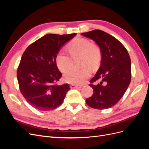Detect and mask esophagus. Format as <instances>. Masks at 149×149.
Segmentation results:
<instances>
[{"label": "esophagus", "mask_w": 149, "mask_h": 149, "mask_svg": "<svg viewBox=\"0 0 149 149\" xmlns=\"http://www.w3.org/2000/svg\"><path fill=\"white\" fill-rule=\"evenodd\" d=\"M81 86H78V85H75V84H70V88L71 89L73 88H81Z\"/></svg>", "instance_id": "esophagus-1"}]
</instances>
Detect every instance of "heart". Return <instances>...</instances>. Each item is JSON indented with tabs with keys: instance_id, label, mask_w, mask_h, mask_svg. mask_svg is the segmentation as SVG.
Wrapping results in <instances>:
<instances>
[{
	"instance_id": "b5f03b06",
	"label": "heart",
	"mask_w": 149,
	"mask_h": 149,
	"mask_svg": "<svg viewBox=\"0 0 149 149\" xmlns=\"http://www.w3.org/2000/svg\"><path fill=\"white\" fill-rule=\"evenodd\" d=\"M69 52L72 57H82L81 65L94 69L101 59V52L97 47L92 45L88 40L76 38L69 45ZM56 63L60 71L65 73L71 66V58L65 51L61 50L56 56ZM91 75V71L85 67L80 70H71L63 76L65 82L72 84H82Z\"/></svg>"
}]
</instances>
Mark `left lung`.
Returning a JSON list of instances; mask_svg holds the SVG:
<instances>
[{"mask_svg": "<svg viewBox=\"0 0 149 149\" xmlns=\"http://www.w3.org/2000/svg\"><path fill=\"white\" fill-rule=\"evenodd\" d=\"M81 35L94 40L101 53L100 68L89 84L94 93L86 102L94 109H108L119 101L131 81L129 55L118 40L105 31L94 30ZM97 81V84H93Z\"/></svg>", "mask_w": 149, "mask_h": 149, "instance_id": "1", "label": "left lung"}]
</instances>
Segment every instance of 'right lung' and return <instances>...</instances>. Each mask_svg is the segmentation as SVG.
Listing matches in <instances>:
<instances>
[{
	"label": "right lung",
	"instance_id": "add662e5",
	"mask_svg": "<svg viewBox=\"0 0 149 149\" xmlns=\"http://www.w3.org/2000/svg\"><path fill=\"white\" fill-rule=\"evenodd\" d=\"M47 34L31 43L22 55L17 77L26 101L40 111L55 109L63 102L68 84L58 85L61 77L56 63L61 47L76 36Z\"/></svg>",
	"mask_w": 149,
	"mask_h": 149
}]
</instances>
